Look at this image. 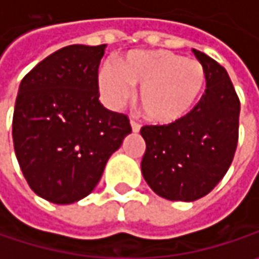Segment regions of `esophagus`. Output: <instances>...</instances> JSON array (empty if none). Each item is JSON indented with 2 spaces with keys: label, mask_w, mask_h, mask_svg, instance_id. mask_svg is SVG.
<instances>
[{
  "label": "esophagus",
  "mask_w": 259,
  "mask_h": 259,
  "mask_svg": "<svg viewBox=\"0 0 259 259\" xmlns=\"http://www.w3.org/2000/svg\"><path fill=\"white\" fill-rule=\"evenodd\" d=\"M130 126H132V130H133L135 133H138V132L141 130V124H139L138 121H135V120L130 121Z\"/></svg>",
  "instance_id": "esophagus-1"
}]
</instances>
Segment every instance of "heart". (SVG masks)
Instances as JSON below:
<instances>
[{"mask_svg": "<svg viewBox=\"0 0 259 259\" xmlns=\"http://www.w3.org/2000/svg\"><path fill=\"white\" fill-rule=\"evenodd\" d=\"M98 80L105 101L114 108L129 99L130 85L139 87L138 104L145 118L169 126L197 105L206 72L199 60L184 59L170 50H136L120 58L117 69L102 65Z\"/></svg>", "mask_w": 259, "mask_h": 259, "instance_id": "obj_1", "label": "heart"}]
</instances>
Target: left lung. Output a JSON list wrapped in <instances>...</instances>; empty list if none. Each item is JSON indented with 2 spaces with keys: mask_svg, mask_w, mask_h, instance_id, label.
Returning a JSON list of instances; mask_svg holds the SVG:
<instances>
[{
  "mask_svg": "<svg viewBox=\"0 0 259 259\" xmlns=\"http://www.w3.org/2000/svg\"><path fill=\"white\" fill-rule=\"evenodd\" d=\"M193 53L206 72L199 104L178 123L141 129L144 179L155 194L174 201L210 193L227 174L239 139L240 102L225 68L199 50Z\"/></svg>",
  "mask_w": 259,
  "mask_h": 259,
  "instance_id": "obj_1",
  "label": "left lung"
}]
</instances>
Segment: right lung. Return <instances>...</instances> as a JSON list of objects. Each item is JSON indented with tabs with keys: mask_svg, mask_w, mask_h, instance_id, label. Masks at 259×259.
I'll list each match as a JSON object with an SVG mask.
<instances>
[{
	"mask_svg": "<svg viewBox=\"0 0 259 259\" xmlns=\"http://www.w3.org/2000/svg\"><path fill=\"white\" fill-rule=\"evenodd\" d=\"M106 44L63 47L25 75L13 114V144L36 196L71 204L89 196L108 158L132 132L124 114L99 102Z\"/></svg>",
	"mask_w": 259,
	"mask_h": 259,
	"instance_id": "1",
	"label": "right lung"
}]
</instances>
